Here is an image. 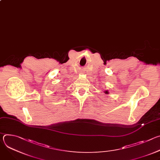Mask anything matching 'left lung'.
<instances>
[{"mask_svg":"<svg viewBox=\"0 0 160 160\" xmlns=\"http://www.w3.org/2000/svg\"><path fill=\"white\" fill-rule=\"evenodd\" d=\"M104 93H105V94H109L108 90H104Z\"/></svg>","mask_w":160,"mask_h":160,"instance_id":"1","label":"left lung"}]
</instances>
